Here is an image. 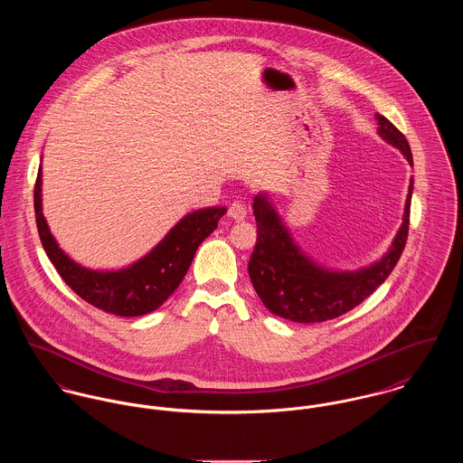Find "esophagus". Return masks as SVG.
<instances>
[{
    "label": "esophagus",
    "mask_w": 463,
    "mask_h": 463,
    "mask_svg": "<svg viewBox=\"0 0 463 463\" xmlns=\"http://www.w3.org/2000/svg\"><path fill=\"white\" fill-rule=\"evenodd\" d=\"M229 216L232 218V220H236V222H241V220H245V216H247V207L243 203H240V201H234V203H231L229 204Z\"/></svg>",
    "instance_id": "34e87169"
}]
</instances>
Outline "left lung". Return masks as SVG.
<instances>
[{"instance_id":"obj_1","label":"left lung","mask_w":463,"mask_h":463,"mask_svg":"<svg viewBox=\"0 0 463 463\" xmlns=\"http://www.w3.org/2000/svg\"><path fill=\"white\" fill-rule=\"evenodd\" d=\"M378 135L398 147L413 165L405 135L383 115L376 113ZM411 181L403 223L378 262L357 271H330L310 260L293 241L289 231L268 203L266 195L254 197L257 241L249 260V275L264 307L295 323H321L343 316L362 304L394 269L409 238Z\"/></svg>"}]
</instances>
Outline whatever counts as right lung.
Here are the masks:
<instances>
[{
	"label": "right lung",
	"instance_id": "add662e5",
	"mask_svg": "<svg viewBox=\"0 0 463 463\" xmlns=\"http://www.w3.org/2000/svg\"><path fill=\"white\" fill-rule=\"evenodd\" d=\"M43 172L39 168L33 206L43 247L63 282L85 302L104 312L133 317L159 307L184 279L199 245L218 227L225 207H204L186 214L155 249L117 271L89 269L67 256L52 238L43 214Z\"/></svg>",
	"mask_w": 463,
	"mask_h": 463
}]
</instances>
